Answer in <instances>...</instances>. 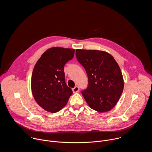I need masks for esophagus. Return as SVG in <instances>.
<instances>
[{"label":"esophagus","instance_id":"1","mask_svg":"<svg viewBox=\"0 0 152 152\" xmlns=\"http://www.w3.org/2000/svg\"><path fill=\"white\" fill-rule=\"evenodd\" d=\"M79 87L77 86H76L75 88H73V91L74 93H77V92H79Z\"/></svg>","mask_w":152,"mask_h":152}]
</instances>
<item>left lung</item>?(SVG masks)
I'll list each match as a JSON object with an SVG mask.
<instances>
[{"label": "left lung", "instance_id": "obj_1", "mask_svg": "<svg viewBox=\"0 0 152 152\" xmlns=\"http://www.w3.org/2000/svg\"><path fill=\"white\" fill-rule=\"evenodd\" d=\"M76 56L88 76V86L81 91L86 103L99 113L110 111L124 88L117 62L110 54L96 50L76 49Z\"/></svg>", "mask_w": 152, "mask_h": 152}]
</instances>
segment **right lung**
Returning <instances> with one entry per match:
<instances>
[{
    "label": "right lung",
    "instance_id": "1",
    "mask_svg": "<svg viewBox=\"0 0 152 152\" xmlns=\"http://www.w3.org/2000/svg\"><path fill=\"white\" fill-rule=\"evenodd\" d=\"M74 54L75 49L52 48L35 64L31 78L32 93L37 103L48 112L60 111L73 94L66 83L64 69Z\"/></svg>",
    "mask_w": 152,
    "mask_h": 152
}]
</instances>
